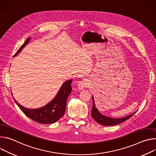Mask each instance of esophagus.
<instances>
[{
    "label": "esophagus",
    "instance_id": "34e87169",
    "mask_svg": "<svg viewBox=\"0 0 156 156\" xmlns=\"http://www.w3.org/2000/svg\"><path fill=\"white\" fill-rule=\"evenodd\" d=\"M88 82L86 80H82L80 82H79V83L77 85V88L79 90H82L83 89H84L85 87H87L88 86Z\"/></svg>",
    "mask_w": 156,
    "mask_h": 156
}]
</instances>
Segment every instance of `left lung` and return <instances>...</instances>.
Instances as JSON below:
<instances>
[{
	"instance_id": "obj_1",
	"label": "left lung",
	"mask_w": 156,
	"mask_h": 156,
	"mask_svg": "<svg viewBox=\"0 0 156 156\" xmlns=\"http://www.w3.org/2000/svg\"><path fill=\"white\" fill-rule=\"evenodd\" d=\"M92 100H93V106L92 108V117L96 121V122L104 126H113L118 125L121 123H123L125 122L126 120L130 118L135 113H132L127 116L121 118H112L110 117H107L105 115H102L96 108L95 104V101L94 99V97L92 96Z\"/></svg>"
}]
</instances>
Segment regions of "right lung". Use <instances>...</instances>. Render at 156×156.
Listing matches in <instances>:
<instances>
[{
	"label": "right lung",
	"mask_w": 156,
	"mask_h": 156,
	"mask_svg": "<svg viewBox=\"0 0 156 156\" xmlns=\"http://www.w3.org/2000/svg\"><path fill=\"white\" fill-rule=\"evenodd\" d=\"M30 38H28L23 45L17 51L13 56H16L28 43ZM72 79L67 80L61 86L56 96L46 105L38 109H28L22 107L13 98L16 105L23 113L33 121L41 124L54 123L64 115L66 108L67 97L72 91Z\"/></svg>",
	"instance_id": "1"
}]
</instances>
